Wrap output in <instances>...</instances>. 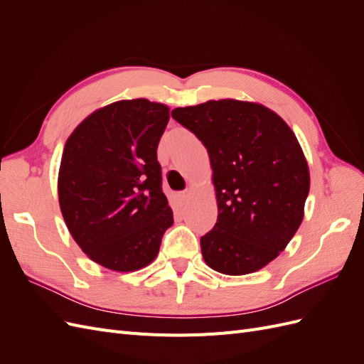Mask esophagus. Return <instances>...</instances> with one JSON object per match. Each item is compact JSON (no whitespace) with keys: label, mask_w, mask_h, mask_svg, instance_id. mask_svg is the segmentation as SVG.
<instances>
[{"label":"esophagus","mask_w":364,"mask_h":364,"mask_svg":"<svg viewBox=\"0 0 364 364\" xmlns=\"http://www.w3.org/2000/svg\"><path fill=\"white\" fill-rule=\"evenodd\" d=\"M190 196H191V190H185L183 193H181V199H182V202H186L190 199Z\"/></svg>","instance_id":"1"}]
</instances>
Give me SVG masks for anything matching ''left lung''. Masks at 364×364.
<instances>
[{"label": "left lung", "instance_id": "obj_1", "mask_svg": "<svg viewBox=\"0 0 364 364\" xmlns=\"http://www.w3.org/2000/svg\"><path fill=\"white\" fill-rule=\"evenodd\" d=\"M171 117L211 161L218 217L200 238L205 262L234 277L267 266L299 229L310 191L293 130L266 106L232 98L176 107Z\"/></svg>", "mask_w": 364, "mask_h": 364}]
</instances>
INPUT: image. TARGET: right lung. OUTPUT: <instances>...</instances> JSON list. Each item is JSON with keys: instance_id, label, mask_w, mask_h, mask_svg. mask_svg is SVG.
I'll return each instance as SVG.
<instances>
[{"instance_id": "1", "label": "right lung", "mask_w": 364, "mask_h": 364, "mask_svg": "<svg viewBox=\"0 0 364 364\" xmlns=\"http://www.w3.org/2000/svg\"><path fill=\"white\" fill-rule=\"evenodd\" d=\"M168 119L165 105L121 100L85 118L65 144L60 211L75 243L106 269L146 267L173 225L156 156Z\"/></svg>"}]
</instances>
